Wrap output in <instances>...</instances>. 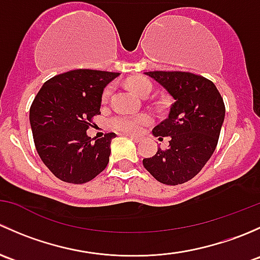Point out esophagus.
<instances>
[{"mask_svg":"<svg viewBox=\"0 0 260 260\" xmlns=\"http://www.w3.org/2000/svg\"><path fill=\"white\" fill-rule=\"evenodd\" d=\"M129 138H131V140H133V141H135L136 143L141 142V138H140V137H136V136H129Z\"/></svg>","mask_w":260,"mask_h":260,"instance_id":"esophagus-1","label":"esophagus"}]
</instances>
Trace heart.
I'll use <instances>...</instances> for the list:
<instances>
[{
  "mask_svg": "<svg viewBox=\"0 0 260 260\" xmlns=\"http://www.w3.org/2000/svg\"><path fill=\"white\" fill-rule=\"evenodd\" d=\"M129 88L136 94L141 96L148 95L152 90V83L148 78L136 77L128 81ZM112 95V86L108 85L102 91V103H107ZM152 118L148 114H117L109 119V125L112 129L125 135H138L143 131L146 125L151 124Z\"/></svg>",
  "mask_w": 260,
  "mask_h": 260,
  "instance_id": "1",
  "label": "heart"
}]
</instances>
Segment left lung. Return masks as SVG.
Listing matches in <instances>:
<instances>
[{
    "label": "left lung",
    "mask_w": 260,
    "mask_h": 260,
    "mask_svg": "<svg viewBox=\"0 0 260 260\" xmlns=\"http://www.w3.org/2000/svg\"><path fill=\"white\" fill-rule=\"evenodd\" d=\"M175 99L169 118L153 128V135L170 138L143 166L165 185H181L201 171L216 148L225 117L222 96L211 80L186 72L146 73Z\"/></svg>",
    "instance_id": "obj_1"
}]
</instances>
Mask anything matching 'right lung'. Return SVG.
<instances>
[{"label": "right lung", "mask_w": 260, "mask_h": 260, "mask_svg": "<svg viewBox=\"0 0 260 260\" xmlns=\"http://www.w3.org/2000/svg\"><path fill=\"white\" fill-rule=\"evenodd\" d=\"M119 73L77 69L45 81L30 107L36 151L61 181L84 183L107 167L114 133L91 140L86 129L101 114L102 91Z\"/></svg>", "instance_id": "1"}]
</instances>
